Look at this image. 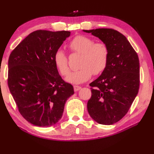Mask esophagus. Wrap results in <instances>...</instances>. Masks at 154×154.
<instances>
[{
  "mask_svg": "<svg viewBox=\"0 0 154 154\" xmlns=\"http://www.w3.org/2000/svg\"><path fill=\"white\" fill-rule=\"evenodd\" d=\"M82 87L79 86H74V91H79L81 89Z\"/></svg>",
  "mask_w": 154,
  "mask_h": 154,
  "instance_id": "1",
  "label": "esophagus"
}]
</instances>
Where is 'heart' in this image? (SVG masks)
Here are the masks:
<instances>
[{
	"mask_svg": "<svg viewBox=\"0 0 154 154\" xmlns=\"http://www.w3.org/2000/svg\"><path fill=\"white\" fill-rule=\"evenodd\" d=\"M92 38L84 35L75 37L69 43V48L73 52L81 54L79 70L71 72L66 80L69 83L80 84L91 78L93 75H99L105 70L109 59V50L103 42H96ZM53 61L62 76L70 72L68 58L62 49L55 51Z\"/></svg>",
	"mask_w": 154,
	"mask_h": 154,
	"instance_id": "1",
	"label": "heart"
}]
</instances>
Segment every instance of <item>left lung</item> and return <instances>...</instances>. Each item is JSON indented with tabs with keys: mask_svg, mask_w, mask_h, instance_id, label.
Instances as JSON below:
<instances>
[{
	"mask_svg": "<svg viewBox=\"0 0 154 154\" xmlns=\"http://www.w3.org/2000/svg\"><path fill=\"white\" fill-rule=\"evenodd\" d=\"M107 45L109 59L100 76L90 84L91 98L87 109L93 119L103 125L121 120L137 96L140 86V62L127 38L116 30H83Z\"/></svg>",
	"mask_w": 154,
	"mask_h": 154,
	"instance_id": "8db88e82",
	"label": "left lung"
}]
</instances>
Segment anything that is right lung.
I'll use <instances>...</instances> for the list:
<instances>
[{
  "mask_svg": "<svg viewBox=\"0 0 154 154\" xmlns=\"http://www.w3.org/2000/svg\"><path fill=\"white\" fill-rule=\"evenodd\" d=\"M70 31L38 30L30 33L10 54L8 87L23 118L36 126L49 127L62 117L74 94L54 64L53 57Z\"/></svg>",
  "mask_w": 154,
  "mask_h": 154,
  "instance_id": "obj_1",
  "label": "right lung"
}]
</instances>
